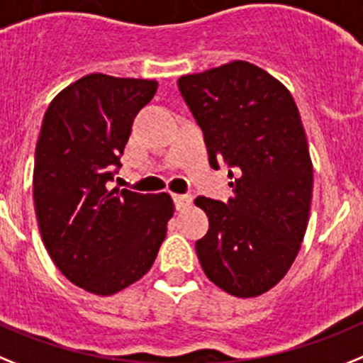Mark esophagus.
Returning a JSON list of instances; mask_svg holds the SVG:
<instances>
[{
  "mask_svg": "<svg viewBox=\"0 0 363 363\" xmlns=\"http://www.w3.org/2000/svg\"><path fill=\"white\" fill-rule=\"evenodd\" d=\"M173 201L177 210H186L191 204V195H173Z\"/></svg>",
  "mask_w": 363,
  "mask_h": 363,
  "instance_id": "34e87169",
  "label": "esophagus"
}]
</instances>
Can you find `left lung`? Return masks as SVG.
Wrapping results in <instances>:
<instances>
[{
	"instance_id": "obj_1",
	"label": "left lung",
	"mask_w": 363,
	"mask_h": 363,
	"mask_svg": "<svg viewBox=\"0 0 363 363\" xmlns=\"http://www.w3.org/2000/svg\"><path fill=\"white\" fill-rule=\"evenodd\" d=\"M201 125L210 166L234 177L228 203L197 197L210 228L195 242L204 274L238 298L270 291L298 256L313 199V162L292 94L235 60L177 82Z\"/></svg>"
}]
</instances>
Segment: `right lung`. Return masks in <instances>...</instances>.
Masks as SVG:
<instances>
[{
    "mask_svg": "<svg viewBox=\"0 0 363 363\" xmlns=\"http://www.w3.org/2000/svg\"><path fill=\"white\" fill-rule=\"evenodd\" d=\"M157 86L94 72L43 116L33 177L40 234L60 272L93 294H116L151 269L175 210L168 194L107 188Z\"/></svg>",
    "mask_w": 363,
    "mask_h": 363,
    "instance_id": "obj_1",
    "label": "right lung"
}]
</instances>
